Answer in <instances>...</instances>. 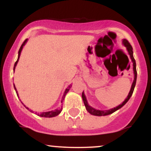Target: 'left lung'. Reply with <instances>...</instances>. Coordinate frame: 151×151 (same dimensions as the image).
Instances as JSON below:
<instances>
[{
	"label": "left lung",
	"mask_w": 151,
	"mask_h": 151,
	"mask_svg": "<svg viewBox=\"0 0 151 151\" xmlns=\"http://www.w3.org/2000/svg\"><path fill=\"white\" fill-rule=\"evenodd\" d=\"M123 44H124V45L126 47V49H127V51L128 52H129V55H130V58H131V60H132V62H133V73H134V79H133V84L132 85H131V90H130L129 93V95H128V96L126 97V99L125 100H124V101L123 102L122 104L120 105H119L118 106L115 107V108L114 109H109V110H104V111H101V110H97V109H95L92 108L91 106H90L88 104V102H87V100H86V96L85 95H84V91L82 92V95H81V96H82V99H83V101H84V105H85V107H86V109L87 110V111L89 112L91 114V115H93V116H106V115H109V114L114 113V112H115L116 111H117L118 109H121V107L124 106V105L126 104V103H127V101H129V99L131 98V96H132L133 94V90H134V88H135V86H136V78H137V72H136V60H135L134 58H133V47L132 46L130 45V43L129 42V41L127 40L126 39H124L123 40Z\"/></svg>",
	"instance_id": "left-lung-1"
}]
</instances>
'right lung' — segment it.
<instances>
[{
  "mask_svg": "<svg viewBox=\"0 0 151 151\" xmlns=\"http://www.w3.org/2000/svg\"><path fill=\"white\" fill-rule=\"evenodd\" d=\"M27 39H26L23 42V43H22V45H21V47H20V50H19V51H18V60H17V61L15 62V65H14V67H13V70H14V71H15V67H16L17 64H18V62L19 58H20V53H21V51H22V47H23V46L25 45V43L27 42ZM71 86H72V85H70V86H68V87L67 88V89H66L65 93H64L63 96H62V101H61V102H62V101H63V100H64V99H65V96L66 93L68 92L69 90H70V89L71 88ZM14 88H15V91H16L17 95H18V91H17V89H16V88H15V84H14ZM24 106H25V105H24ZM25 107H26V106H25ZM26 109H29V108H27V107H26ZM62 108L56 109V110H55V111H47V112H42V113H41L40 114H37V115L40 116H41V117H46V118L54 117V116H58V114H60V112L62 111ZM35 114H37V113H35Z\"/></svg>",
  "mask_w": 151,
  "mask_h": 151,
  "instance_id": "obj_1",
  "label": "right lung"
}]
</instances>
